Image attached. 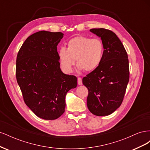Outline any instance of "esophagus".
<instances>
[{"label": "esophagus", "mask_w": 150, "mask_h": 150, "mask_svg": "<svg viewBox=\"0 0 150 150\" xmlns=\"http://www.w3.org/2000/svg\"><path fill=\"white\" fill-rule=\"evenodd\" d=\"M78 84L79 85H82L83 84V82H82V79L81 78H78Z\"/></svg>", "instance_id": "obj_1"}]
</instances>
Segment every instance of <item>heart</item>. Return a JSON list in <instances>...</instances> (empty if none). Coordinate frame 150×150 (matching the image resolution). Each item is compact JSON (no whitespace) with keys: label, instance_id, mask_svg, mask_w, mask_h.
Listing matches in <instances>:
<instances>
[{"label":"heart","instance_id":"obj_1","mask_svg":"<svg viewBox=\"0 0 150 150\" xmlns=\"http://www.w3.org/2000/svg\"><path fill=\"white\" fill-rule=\"evenodd\" d=\"M104 52V44L99 38L76 36L67 43V49L62 47L58 56L62 69L71 72L75 65L86 72L94 70L101 64Z\"/></svg>","mask_w":150,"mask_h":150}]
</instances>
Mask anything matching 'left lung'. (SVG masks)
Segmentation results:
<instances>
[{
    "mask_svg": "<svg viewBox=\"0 0 150 150\" xmlns=\"http://www.w3.org/2000/svg\"><path fill=\"white\" fill-rule=\"evenodd\" d=\"M90 31L101 38L104 52L101 64L83 79L88 89L87 106L94 115L108 116L123 101L129 79L128 54L112 31L103 28Z\"/></svg>",
    "mask_w": 150,
    "mask_h": 150,
    "instance_id": "1",
    "label": "left lung"
}]
</instances>
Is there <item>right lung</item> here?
Listing matches in <instances>:
<instances>
[{"mask_svg": "<svg viewBox=\"0 0 150 150\" xmlns=\"http://www.w3.org/2000/svg\"><path fill=\"white\" fill-rule=\"evenodd\" d=\"M62 33L39 31L22 44L16 59V79L24 101L40 118L56 120L65 111L66 95L77 78L60 69L57 46Z\"/></svg>", "mask_w": 150, "mask_h": 150, "instance_id": "obj_1", "label": "right lung"}]
</instances>
